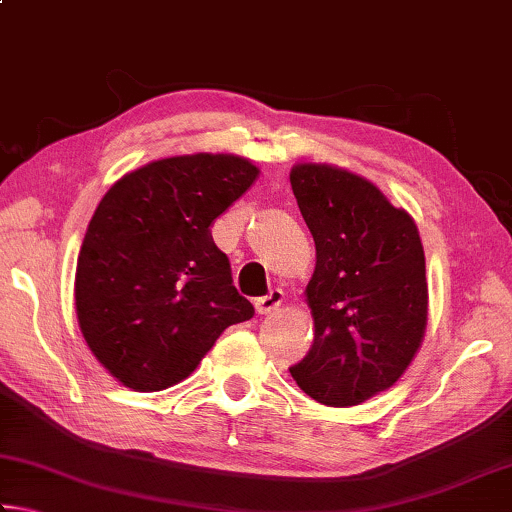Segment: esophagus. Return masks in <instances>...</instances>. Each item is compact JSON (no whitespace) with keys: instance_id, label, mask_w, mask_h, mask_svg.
<instances>
[{"instance_id":"esophagus-1","label":"esophagus","mask_w":512,"mask_h":512,"mask_svg":"<svg viewBox=\"0 0 512 512\" xmlns=\"http://www.w3.org/2000/svg\"><path fill=\"white\" fill-rule=\"evenodd\" d=\"M282 298H284V296H282L280 289L271 291V293H268V296H264V298H257V300H255L257 314H259V316L273 314V311L282 305Z\"/></svg>"}]
</instances>
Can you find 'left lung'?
<instances>
[{
  "label": "left lung",
  "instance_id": "obj_1",
  "mask_svg": "<svg viewBox=\"0 0 512 512\" xmlns=\"http://www.w3.org/2000/svg\"><path fill=\"white\" fill-rule=\"evenodd\" d=\"M316 244L305 289L314 345L289 368L327 406H357L388 391L418 354L429 314L418 225L377 185L334 164L289 173Z\"/></svg>",
  "mask_w": 512,
  "mask_h": 512
}]
</instances>
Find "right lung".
<instances>
[{"label": "right lung", "instance_id": "right-lung-1", "mask_svg": "<svg viewBox=\"0 0 512 512\" xmlns=\"http://www.w3.org/2000/svg\"><path fill=\"white\" fill-rule=\"evenodd\" d=\"M257 178L259 167L232 153L173 155L126 173L101 198L76 262V318L126 388L178 384L225 329L253 318L212 223Z\"/></svg>", "mask_w": 512, "mask_h": 512}]
</instances>
